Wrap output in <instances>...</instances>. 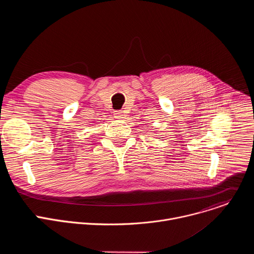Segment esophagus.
<instances>
[{
	"label": "esophagus",
	"mask_w": 254,
	"mask_h": 254,
	"mask_svg": "<svg viewBox=\"0 0 254 254\" xmlns=\"http://www.w3.org/2000/svg\"><path fill=\"white\" fill-rule=\"evenodd\" d=\"M123 116H124L123 111H116V112H115V117H116L117 119H123Z\"/></svg>",
	"instance_id": "obj_1"
}]
</instances>
